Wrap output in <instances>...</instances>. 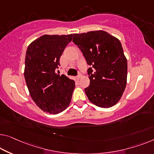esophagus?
Wrapping results in <instances>:
<instances>
[{"label": "esophagus", "instance_id": "obj_1", "mask_svg": "<svg viewBox=\"0 0 154 154\" xmlns=\"http://www.w3.org/2000/svg\"><path fill=\"white\" fill-rule=\"evenodd\" d=\"M81 77H82V74H81V73H79V74H78V75L77 76V78L78 79H80V78H81Z\"/></svg>", "mask_w": 154, "mask_h": 154}]
</instances>
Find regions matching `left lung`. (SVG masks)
Instances as JSON below:
<instances>
[{"label": "left lung", "instance_id": "1", "mask_svg": "<svg viewBox=\"0 0 154 154\" xmlns=\"http://www.w3.org/2000/svg\"><path fill=\"white\" fill-rule=\"evenodd\" d=\"M72 41L88 65L90 85L85 88L96 106L110 108L119 102L127 85V61L120 41L103 30L74 34Z\"/></svg>", "mask_w": 154, "mask_h": 154}]
</instances>
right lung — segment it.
<instances>
[{
    "mask_svg": "<svg viewBox=\"0 0 154 154\" xmlns=\"http://www.w3.org/2000/svg\"><path fill=\"white\" fill-rule=\"evenodd\" d=\"M72 34L41 36L27 47L24 76L35 104L50 114H57L69 106L75 84L66 75L57 73L59 59Z\"/></svg>",
    "mask_w": 154,
    "mask_h": 154,
    "instance_id": "1",
    "label": "right lung"
}]
</instances>
